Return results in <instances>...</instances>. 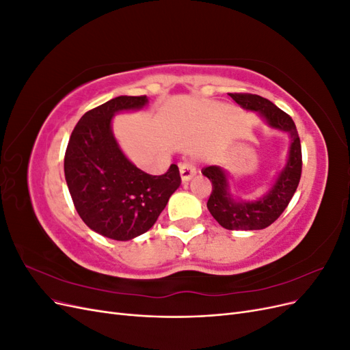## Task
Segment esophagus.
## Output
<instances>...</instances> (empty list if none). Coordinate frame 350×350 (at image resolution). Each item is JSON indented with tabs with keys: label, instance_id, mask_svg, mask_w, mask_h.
Instances as JSON below:
<instances>
[{
	"label": "esophagus",
	"instance_id": "obj_1",
	"mask_svg": "<svg viewBox=\"0 0 350 350\" xmlns=\"http://www.w3.org/2000/svg\"><path fill=\"white\" fill-rule=\"evenodd\" d=\"M179 174H181L183 183H188L189 179H191L197 174L196 165L193 162H183L181 165H179Z\"/></svg>",
	"mask_w": 350,
	"mask_h": 350
}]
</instances>
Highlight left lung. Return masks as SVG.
<instances>
[{"instance_id":"obj_1","label":"left lung","mask_w":350,"mask_h":350,"mask_svg":"<svg viewBox=\"0 0 350 350\" xmlns=\"http://www.w3.org/2000/svg\"><path fill=\"white\" fill-rule=\"evenodd\" d=\"M247 111H256L271 129L291 135L289 157L267 194L256 201L235 200L229 191V179L224 167L206 166L201 174L211 183L207 208L220 226L229 230H258L270 226L283 213L298 188L302 172L301 140L291 116L269 99L251 93H229Z\"/></svg>"}]
</instances>
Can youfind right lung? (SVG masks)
Wrapping results in <instances>:
<instances>
[{"mask_svg":"<svg viewBox=\"0 0 350 350\" xmlns=\"http://www.w3.org/2000/svg\"><path fill=\"white\" fill-rule=\"evenodd\" d=\"M147 96H118L84 113L74 126L64 174L74 207L92 230L130 241L149 230L181 185L176 165L149 175L129 161L112 133V116L137 111Z\"/></svg>","mask_w":350,"mask_h":350,"instance_id":"right-lung-1","label":"right lung"}]
</instances>
